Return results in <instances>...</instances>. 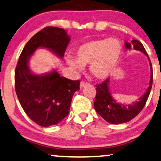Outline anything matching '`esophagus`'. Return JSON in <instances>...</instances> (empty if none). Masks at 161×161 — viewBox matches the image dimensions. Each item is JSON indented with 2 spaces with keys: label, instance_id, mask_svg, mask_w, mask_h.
<instances>
[{
  "label": "esophagus",
  "instance_id": "obj_1",
  "mask_svg": "<svg viewBox=\"0 0 161 161\" xmlns=\"http://www.w3.org/2000/svg\"><path fill=\"white\" fill-rule=\"evenodd\" d=\"M87 85H88V82H86V81H81V82H80V88H82L83 87L87 86Z\"/></svg>",
  "mask_w": 161,
  "mask_h": 161
}]
</instances>
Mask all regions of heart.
<instances>
[{"instance_id":"obj_1","label":"heart","mask_w":161,"mask_h":161,"mask_svg":"<svg viewBox=\"0 0 161 161\" xmlns=\"http://www.w3.org/2000/svg\"><path fill=\"white\" fill-rule=\"evenodd\" d=\"M122 45L115 37L86 42L75 49L76 59L67 57V64L73 69L82 71L83 65L89 64L92 74L97 79L108 77L119 63Z\"/></svg>"}]
</instances>
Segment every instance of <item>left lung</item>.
Segmentation results:
<instances>
[{
    "label": "left lung",
    "instance_id": "left-lung-1",
    "mask_svg": "<svg viewBox=\"0 0 161 161\" xmlns=\"http://www.w3.org/2000/svg\"><path fill=\"white\" fill-rule=\"evenodd\" d=\"M125 47L127 49H134L140 51L148 57L150 62L151 69L150 82H149V87L143 96L139 98L138 101L133 103L132 104H129V105L118 103L112 98L109 89V78L106 79L103 82L97 85V94L94 104V109L107 122L115 124V125L128 122L142 111L148 98L153 82L152 63L142 44L139 40H133L131 42H125Z\"/></svg>",
    "mask_w": 161,
    "mask_h": 161
}]
</instances>
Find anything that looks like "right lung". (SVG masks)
I'll use <instances>...</instances> for the list:
<instances>
[{"label": "right lung", "instance_id": "obj_1", "mask_svg": "<svg viewBox=\"0 0 161 161\" xmlns=\"http://www.w3.org/2000/svg\"><path fill=\"white\" fill-rule=\"evenodd\" d=\"M69 40L63 28H44L27 42L15 67V88L19 103L28 117L41 127L57 125L68 115L80 81L61 76L56 70L34 74L29 69L28 60L40 47L63 58Z\"/></svg>", "mask_w": 161, "mask_h": 161}]
</instances>
